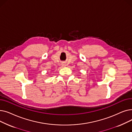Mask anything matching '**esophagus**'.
I'll return each instance as SVG.
<instances>
[{
  "mask_svg": "<svg viewBox=\"0 0 132 132\" xmlns=\"http://www.w3.org/2000/svg\"><path fill=\"white\" fill-rule=\"evenodd\" d=\"M61 65L62 67H65L66 66V64L65 63V62H62V63L61 64Z\"/></svg>",
  "mask_w": 132,
  "mask_h": 132,
  "instance_id": "1",
  "label": "esophagus"
}]
</instances>
